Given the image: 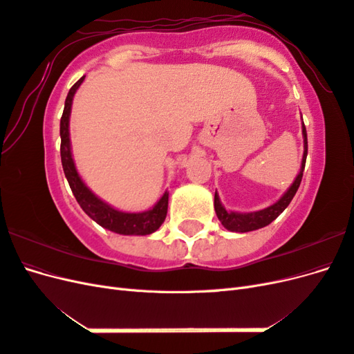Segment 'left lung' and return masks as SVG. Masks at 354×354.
Wrapping results in <instances>:
<instances>
[{"label":"left lung","mask_w":354,"mask_h":354,"mask_svg":"<svg viewBox=\"0 0 354 354\" xmlns=\"http://www.w3.org/2000/svg\"><path fill=\"white\" fill-rule=\"evenodd\" d=\"M303 137H304V155H303L299 173L295 177L291 187H289L283 194V196L276 203H273V205L267 207L264 209H260V211H255V212L227 211L221 205L220 198L216 192V195H214V209H216L217 217L224 227H226L227 230H232V232L245 233V232L261 229L281 216L283 209L289 205V202H291L292 198L295 196L297 190L299 187V183H301V178H303V171L306 167V158H307V131H306L304 122H303Z\"/></svg>","instance_id":"1"}]
</instances>
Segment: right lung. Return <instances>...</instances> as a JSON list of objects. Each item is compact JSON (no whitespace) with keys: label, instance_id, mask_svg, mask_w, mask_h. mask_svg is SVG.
<instances>
[{"label":"right lung","instance_id":"1","mask_svg":"<svg viewBox=\"0 0 354 354\" xmlns=\"http://www.w3.org/2000/svg\"><path fill=\"white\" fill-rule=\"evenodd\" d=\"M85 77L80 78L77 82L72 85V88L68 93V97L65 100V109L60 118V156H62V165L65 176L68 178V183L71 186L72 194L80 203V207L84 209L90 218L95 223L100 224L102 227L108 229L111 232L120 233V234H151L156 232L160 224L164 223L167 217L168 209V192L162 195L156 205L145 212H122L118 211L113 207L108 205L95 196L93 192L84 185L81 180L71 152V138H69V116L73 95L80 88Z\"/></svg>","mask_w":354,"mask_h":354}]
</instances>
